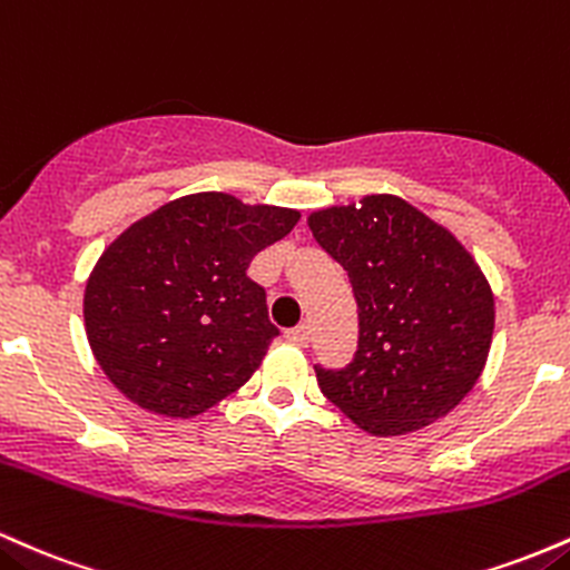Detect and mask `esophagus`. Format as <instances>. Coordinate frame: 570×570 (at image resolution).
I'll return each mask as SVG.
<instances>
[{"label":"esophagus","mask_w":570,"mask_h":570,"mask_svg":"<svg viewBox=\"0 0 570 570\" xmlns=\"http://www.w3.org/2000/svg\"><path fill=\"white\" fill-rule=\"evenodd\" d=\"M285 338L287 342L298 344V347H306V342H309V325L302 323V325H296V328H287Z\"/></svg>","instance_id":"obj_1"}]
</instances>
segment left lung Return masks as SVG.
<instances>
[{
    "label": "left lung",
    "mask_w": 570,
    "mask_h": 570,
    "mask_svg": "<svg viewBox=\"0 0 570 570\" xmlns=\"http://www.w3.org/2000/svg\"><path fill=\"white\" fill-rule=\"evenodd\" d=\"M317 245L344 266L357 302V350L317 385L371 436L436 423L488 363L495 302L471 253L390 194L309 215Z\"/></svg>",
    "instance_id": "8db88e82"
}]
</instances>
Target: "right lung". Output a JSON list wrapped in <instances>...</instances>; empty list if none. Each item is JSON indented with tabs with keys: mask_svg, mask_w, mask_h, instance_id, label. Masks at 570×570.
Segmentation results:
<instances>
[{
	"mask_svg": "<svg viewBox=\"0 0 570 570\" xmlns=\"http://www.w3.org/2000/svg\"><path fill=\"white\" fill-rule=\"evenodd\" d=\"M298 217L209 190L131 223L96 261L82 298L107 380L164 417H194L245 385L279 334L247 266Z\"/></svg>",
	"mask_w": 570,
	"mask_h": 570,
	"instance_id": "obj_1",
	"label": "right lung"
}]
</instances>
